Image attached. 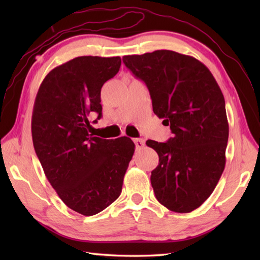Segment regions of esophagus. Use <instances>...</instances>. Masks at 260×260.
<instances>
[{
    "label": "esophagus",
    "instance_id": "1",
    "mask_svg": "<svg viewBox=\"0 0 260 260\" xmlns=\"http://www.w3.org/2000/svg\"><path fill=\"white\" fill-rule=\"evenodd\" d=\"M134 141V143H135V146H136V148H143L145 146V142H144V140H142V139H134L133 140Z\"/></svg>",
    "mask_w": 260,
    "mask_h": 260
}]
</instances>
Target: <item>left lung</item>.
<instances>
[{
  "mask_svg": "<svg viewBox=\"0 0 260 260\" xmlns=\"http://www.w3.org/2000/svg\"><path fill=\"white\" fill-rule=\"evenodd\" d=\"M123 62L145 82L153 112L169 125L167 143L147 141L158 154L151 183L157 201L187 213L211 196L225 165L229 125L222 91L198 59L171 50L124 56Z\"/></svg>",
  "mask_w": 260,
  "mask_h": 260,
  "instance_id": "1",
  "label": "left lung"
}]
</instances>
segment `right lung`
<instances>
[{
	"label": "right lung",
	"instance_id": "obj_1",
	"mask_svg": "<svg viewBox=\"0 0 260 260\" xmlns=\"http://www.w3.org/2000/svg\"><path fill=\"white\" fill-rule=\"evenodd\" d=\"M120 63L119 57L84 56L60 64L45 77L33 106V146L47 179L66 206L86 217L119 197L135 151L127 137L90 134L89 115L102 117V87Z\"/></svg>",
	"mask_w": 260,
	"mask_h": 260
}]
</instances>
